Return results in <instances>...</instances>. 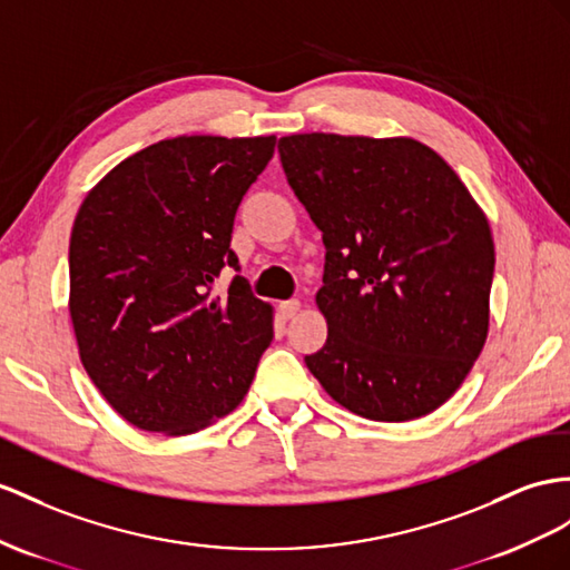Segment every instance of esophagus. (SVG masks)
Masks as SVG:
<instances>
[{
  "mask_svg": "<svg viewBox=\"0 0 570 570\" xmlns=\"http://www.w3.org/2000/svg\"><path fill=\"white\" fill-rule=\"evenodd\" d=\"M298 311H301V301H296V298H291V301H284V303H279V315H282L284 320L294 317Z\"/></svg>",
  "mask_w": 570,
  "mask_h": 570,
  "instance_id": "obj_1",
  "label": "esophagus"
}]
</instances>
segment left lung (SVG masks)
<instances>
[{"instance_id": "obj_1", "label": "left lung", "mask_w": 570, "mask_h": 570, "mask_svg": "<svg viewBox=\"0 0 570 570\" xmlns=\"http://www.w3.org/2000/svg\"><path fill=\"white\" fill-rule=\"evenodd\" d=\"M279 156L327 250L315 296L327 342L305 366L363 419L431 414L487 342L495 253L484 212L416 139L291 135Z\"/></svg>"}]
</instances>
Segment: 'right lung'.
Segmentation results:
<instances>
[{"label": "right lung", "mask_w": 570, "mask_h": 570, "mask_svg": "<svg viewBox=\"0 0 570 570\" xmlns=\"http://www.w3.org/2000/svg\"><path fill=\"white\" fill-rule=\"evenodd\" d=\"M276 137H175L125 158L86 195L69 240V315L100 395L129 424L187 435L230 414L272 344V305L230 233Z\"/></svg>", "instance_id": "1"}]
</instances>
